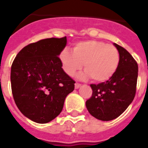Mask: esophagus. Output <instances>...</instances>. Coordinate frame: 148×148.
<instances>
[{
    "label": "esophagus",
    "mask_w": 148,
    "mask_h": 148,
    "mask_svg": "<svg viewBox=\"0 0 148 148\" xmlns=\"http://www.w3.org/2000/svg\"><path fill=\"white\" fill-rule=\"evenodd\" d=\"M81 86V84H79V83H75V84H74V88H75V89H78Z\"/></svg>",
    "instance_id": "34e87169"
}]
</instances>
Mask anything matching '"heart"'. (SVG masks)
<instances>
[{
    "mask_svg": "<svg viewBox=\"0 0 148 148\" xmlns=\"http://www.w3.org/2000/svg\"><path fill=\"white\" fill-rule=\"evenodd\" d=\"M60 59L67 75L73 76L84 65L85 71L79 76L80 78L91 77L95 82L102 83L111 78L117 71L120 53L114 45L90 40L77 43L73 52L63 50Z\"/></svg>",
    "mask_w": 148,
    "mask_h": 148,
    "instance_id": "b5f03b06",
    "label": "heart"
}]
</instances>
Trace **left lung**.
I'll return each mask as SVG.
<instances>
[{
    "mask_svg": "<svg viewBox=\"0 0 148 148\" xmlns=\"http://www.w3.org/2000/svg\"><path fill=\"white\" fill-rule=\"evenodd\" d=\"M120 53V64L114 75L106 82L90 84L92 95L86 107L93 117L111 121L126 110L135 97L138 63L126 49L114 44Z\"/></svg>",
    "mask_w": 148,
    "mask_h": 148,
    "instance_id": "1",
    "label": "left lung"
}]
</instances>
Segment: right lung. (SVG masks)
Instances as JSON below:
<instances>
[{
  "instance_id": "1",
  "label": "right lung",
  "mask_w": 148,
  "mask_h": 148,
  "mask_svg": "<svg viewBox=\"0 0 148 148\" xmlns=\"http://www.w3.org/2000/svg\"><path fill=\"white\" fill-rule=\"evenodd\" d=\"M67 38H46L22 48L13 61L11 90L16 105L31 121L46 124L62 111L75 81L62 69L58 56Z\"/></svg>"
}]
</instances>
